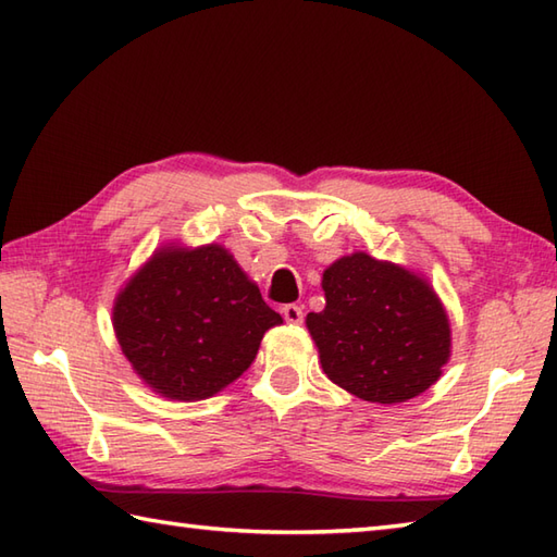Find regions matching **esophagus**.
Wrapping results in <instances>:
<instances>
[{"label":"esophagus","instance_id":"obj_1","mask_svg":"<svg viewBox=\"0 0 557 557\" xmlns=\"http://www.w3.org/2000/svg\"><path fill=\"white\" fill-rule=\"evenodd\" d=\"M282 315H285V321L289 325H299L304 321V309L297 304H287V306H282Z\"/></svg>","mask_w":557,"mask_h":557}]
</instances>
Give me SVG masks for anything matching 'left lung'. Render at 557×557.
Returning a JSON list of instances; mask_svg holds the SVG:
<instances>
[{
    "label": "left lung",
    "instance_id": "left-lung-1",
    "mask_svg": "<svg viewBox=\"0 0 557 557\" xmlns=\"http://www.w3.org/2000/svg\"><path fill=\"white\" fill-rule=\"evenodd\" d=\"M323 292L325 309L306 315V327L335 385L397 405L441 377L453 337L429 280L357 251L323 272Z\"/></svg>",
    "mask_w": 557,
    "mask_h": 557
}]
</instances>
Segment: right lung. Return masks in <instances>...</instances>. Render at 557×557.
Listing matches in <instances>:
<instances>
[{"instance_id": "right-lung-1", "label": "right lung", "mask_w": 557, "mask_h": 557, "mask_svg": "<svg viewBox=\"0 0 557 557\" xmlns=\"http://www.w3.org/2000/svg\"><path fill=\"white\" fill-rule=\"evenodd\" d=\"M124 357L158 395L208 399L253 363L282 315L220 244L164 246L116 294Z\"/></svg>"}]
</instances>
